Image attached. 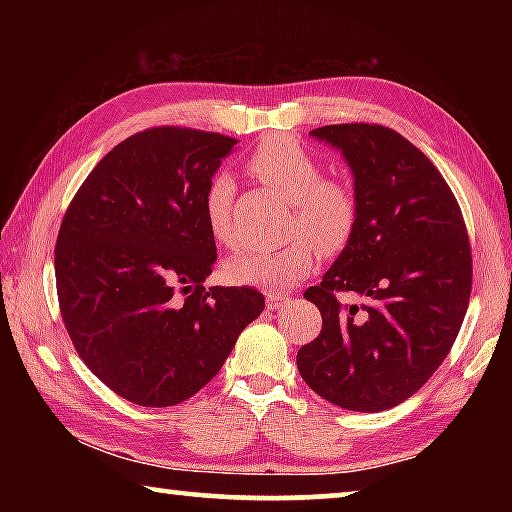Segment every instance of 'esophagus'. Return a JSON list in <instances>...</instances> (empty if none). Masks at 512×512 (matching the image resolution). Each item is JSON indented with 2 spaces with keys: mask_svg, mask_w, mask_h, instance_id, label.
Instances as JSON below:
<instances>
[{
  "mask_svg": "<svg viewBox=\"0 0 512 512\" xmlns=\"http://www.w3.org/2000/svg\"><path fill=\"white\" fill-rule=\"evenodd\" d=\"M287 302H289V296H284V293H268L266 296L268 309H282Z\"/></svg>",
  "mask_w": 512,
  "mask_h": 512,
  "instance_id": "1",
  "label": "esophagus"
}]
</instances>
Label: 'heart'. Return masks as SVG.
<instances>
[{"label":"heart","instance_id":"heart-1","mask_svg":"<svg viewBox=\"0 0 512 512\" xmlns=\"http://www.w3.org/2000/svg\"><path fill=\"white\" fill-rule=\"evenodd\" d=\"M248 169L293 201L289 235H298L284 246L250 248L228 257L223 273L230 282L253 284L268 291H284L298 284L316 264V246L343 248L357 221V201L348 185L325 178L323 164L289 137H273L250 155ZM235 180L230 173H216L203 194L207 230L223 246L237 244ZM303 235L300 236L299 232ZM312 238L307 240L304 235Z\"/></svg>","mask_w":512,"mask_h":512}]
</instances>
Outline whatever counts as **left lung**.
<instances>
[{
  "label": "left lung",
  "instance_id": "1",
  "mask_svg": "<svg viewBox=\"0 0 512 512\" xmlns=\"http://www.w3.org/2000/svg\"><path fill=\"white\" fill-rule=\"evenodd\" d=\"M341 151L354 178L348 244L305 298L323 329L298 352L311 391L341 409L404 402L452 350L472 289V253L452 189L420 149L377 124L309 133ZM339 292L358 298L341 306Z\"/></svg>",
  "mask_w": 512,
  "mask_h": 512
}]
</instances>
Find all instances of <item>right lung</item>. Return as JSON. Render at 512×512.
Instances as JSON below:
<instances>
[{"instance_id":"right-lung-1","label":"right lung","mask_w":512,"mask_h":512,"mask_svg":"<svg viewBox=\"0 0 512 512\" xmlns=\"http://www.w3.org/2000/svg\"><path fill=\"white\" fill-rule=\"evenodd\" d=\"M237 140L149 128L117 144L69 203L56 289L69 339L110 391L173 406L210 381L264 311L253 287H210L203 194Z\"/></svg>"}]
</instances>
